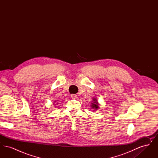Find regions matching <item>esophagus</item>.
Masks as SVG:
<instances>
[{"instance_id":"esophagus-1","label":"esophagus","mask_w":158,"mask_h":158,"mask_svg":"<svg viewBox=\"0 0 158 158\" xmlns=\"http://www.w3.org/2000/svg\"><path fill=\"white\" fill-rule=\"evenodd\" d=\"M71 97L73 98V99H76L77 98V95H75V94H72L71 95Z\"/></svg>"}]
</instances>
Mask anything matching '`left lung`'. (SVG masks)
I'll return each instance as SVG.
<instances>
[{
  "instance_id": "left-lung-1",
  "label": "left lung",
  "mask_w": 158,
  "mask_h": 158,
  "mask_svg": "<svg viewBox=\"0 0 158 158\" xmlns=\"http://www.w3.org/2000/svg\"><path fill=\"white\" fill-rule=\"evenodd\" d=\"M92 102H93V103H92L91 107H92L93 109H95V110H98V108H99V104H98V102L97 101V99L95 98H93Z\"/></svg>"
}]
</instances>
